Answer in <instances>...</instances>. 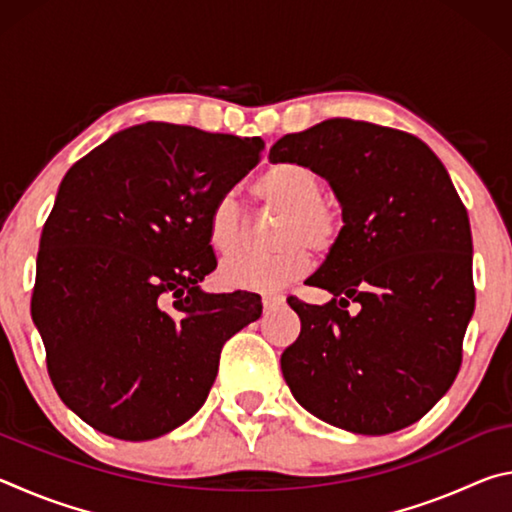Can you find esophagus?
<instances>
[{
    "label": "esophagus",
    "mask_w": 512,
    "mask_h": 512,
    "mask_svg": "<svg viewBox=\"0 0 512 512\" xmlns=\"http://www.w3.org/2000/svg\"><path fill=\"white\" fill-rule=\"evenodd\" d=\"M262 305L266 311H273L280 305H284V296H280V293H266V296L262 298Z\"/></svg>",
    "instance_id": "34e87169"
}]
</instances>
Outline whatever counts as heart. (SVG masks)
Here are the masks:
<instances>
[{"label":"heart","instance_id":"heart-1","mask_svg":"<svg viewBox=\"0 0 512 512\" xmlns=\"http://www.w3.org/2000/svg\"><path fill=\"white\" fill-rule=\"evenodd\" d=\"M323 178L296 160H282L255 180L257 201L282 212L271 255H244L221 266V280L232 289L277 291L311 268V253L327 255L339 244L343 216L323 194ZM207 241L219 255H235L246 241V214L237 198L219 196L207 212Z\"/></svg>","mask_w":512,"mask_h":512}]
</instances>
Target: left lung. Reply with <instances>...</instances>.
<instances>
[{
    "mask_svg": "<svg viewBox=\"0 0 512 512\" xmlns=\"http://www.w3.org/2000/svg\"><path fill=\"white\" fill-rule=\"evenodd\" d=\"M271 160L327 178L345 223L309 277L334 298H287L300 316L280 361L293 397L354 433L409 427L454 384L474 314L470 219L445 164L411 133L348 117L284 135Z\"/></svg>",
    "mask_w": 512,
    "mask_h": 512,
    "instance_id": "8db88e82",
    "label": "left lung"
}]
</instances>
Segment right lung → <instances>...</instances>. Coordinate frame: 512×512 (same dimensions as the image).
I'll return each mask as SVG.
<instances>
[{"mask_svg": "<svg viewBox=\"0 0 512 512\" xmlns=\"http://www.w3.org/2000/svg\"><path fill=\"white\" fill-rule=\"evenodd\" d=\"M259 137L149 121L72 164L42 228L31 314L47 372L101 433L149 440L201 409L257 293H203L207 212L262 160Z\"/></svg>", "mask_w": 512, "mask_h": 512, "instance_id": "1", "label": "right lung"}]
</instances>
